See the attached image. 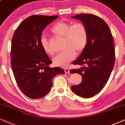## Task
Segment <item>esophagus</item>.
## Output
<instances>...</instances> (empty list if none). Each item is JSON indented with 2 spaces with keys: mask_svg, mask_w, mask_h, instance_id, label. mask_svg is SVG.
<instances>
[{
  "mask_svg": "<svg viewBox=\"0 0 125 125\" xmlns=\"http://www.w3.org/2000/svg\"><path fill=\"white\" fill-rule=\"evenodd\" d=\"M64 73H65L66 74H69V73H70V70L69 69H68V68H66V69H64Z\"/></svg>",
  "mask_w": 125,
  "mask_h": 125,
  "instance_id": "1",
  "label": "esophagus"
}]
</instances>
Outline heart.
I'll return each instance as SVG.
<instances>
[{"label": "heart", "mask_w": 125, "mask_h": 125, "mask_svg": "<svg viewBox=\"0 0 125 125\" xmlns=\"http://www.w3.org/2000/svg\"><path fill=\"white\" fill-rule=\"evenodd\" d=\"M55 36L62 38L63 49L64 50L52 60L55 66L66 67L74 59L75 52L80 53L85 49L88 42V31L83 23H71L60 21L55 23L51 29ZM40 43L43 51L46 54L52 55V50L50 47L49 41L44 36H42Z\"/></svg>", "instance_id": "obj_1"}]
</instances>
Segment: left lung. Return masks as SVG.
<instances>
[{"instance_id":"obj_1","label":"left lung","mask_w":125,"mask_h":125,"mask_svg":"<svg viewBox=\"0 0 125 125\" xmlns=\"http://www.w3.org/2000/svg\"><path fill=\"white\" fill-rule=\"evenodd\" d=\"M88 31L86 47L73 64L83 66L71 70L82 77V82L71 89L75 94L89 98L102 90L109 80L115 63V49L112 34L105 21L90 14H76Z\"/></svg>"}]
</instances>
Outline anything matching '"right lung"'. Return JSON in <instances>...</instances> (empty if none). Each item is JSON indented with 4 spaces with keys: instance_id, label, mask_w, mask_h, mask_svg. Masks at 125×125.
Returning a JSON list of instances; mask_svg holds the SVG:
<instances>
[{
    "instance_id": "add662e5",
    "label": "right lung",
    "mask_w": 125,
    "mask_h": 125,
    "mask_svg": "<svg viewBox=\"0 0 125 125\" xmlns=\"http://www.w3.org/2000/svg\"><path fill=\"white\" fill-rule=\"evenodd\" d=\"M58 16H29L20 24L13 35L11 67L20 89L30 98L44 96L50 91L52 78L64 74V70L59 67H49L52 61L40 43L43 31Z\"/></svg>"
}]
</instances>
